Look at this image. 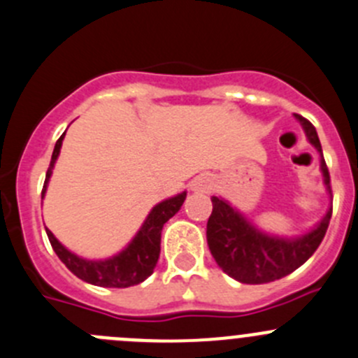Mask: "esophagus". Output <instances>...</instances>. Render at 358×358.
<instances>
[{
	"mask_svg": "<svg viewBox=\"0 0 358 358\" xmlns=\"http://www.w3.org/2000/svg\"><path fill=\"white\" fill-rule=\"evenodd\" d=\"M213 189V178L210 175H197L190 182V190L194 192H210Z\"/></svg>",
	"mask_w": 358,
	"mask_h": 358,
	"instance_id": "34e87169",
	"label": "esophagus"
}]
</instances>
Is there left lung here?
<instances>
[{"instance_id":"8db88e82","label":"left lung","mask_w":358,"mask_h":358,"mask_svg":"<svg viewBox=\"0 0 358 358\" xmlns=\"http://www.w3.org/2000/svg\"><path fill=\"white\" fill-rule=\"evenodd\" d=\"M296 119L303 126L308 141L320 154L324 185L332 197L331 176L322 154L317 129L310 120L297 113ZM211 203H213V211L206 225V239L211 255L218 267H222V271L227 273L231 278L250 285L275 282L303 266L320 246L332 215L331 203L327 213L310 232L297 238H283L260 231L222 197L213 196Z\"/></svg>"}]
</instances>
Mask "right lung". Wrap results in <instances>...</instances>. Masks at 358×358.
Wrapping results in <instances>:
<instances>
[{
    "instance_id": "right-lung-1",
    "label": "right lung",
    "mask_w": 358,
    "mask_h": 358,
    "mask_svg": "<svg viewBox=\"0 0 358 358\" xmlns=\"http://www.w3.org/2000/svg\"><path fill=\"white\" fill-rule=\"evenodd\" d=\"M64 134L66 133H62V136L55 143L54 152H52L50 166L47 169L43 190H41V199H43L45 192H47L48 180H50L52 169H54L55 161H57L59 152H61ZM185 197L187 192L183 190L182 194H176L175 197H169V199H164L159 204H155L150 213H148V217L145 218L140 231L131 239L129 245L122 252L117 253V255L103 260H89L69 252L47 227H45V231H47L48 241H50L54 252L57 253L61 262H64V266L68 267L73 275L78 276L83 282L91 283V285L126 289V287H133L145 282L154 273V267L159 260V253H161L162 227H164V224L173 215L178 213Z\"/></svg>"
}]
</instances>
